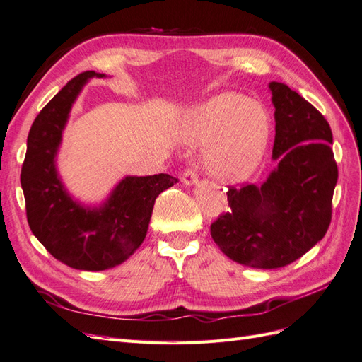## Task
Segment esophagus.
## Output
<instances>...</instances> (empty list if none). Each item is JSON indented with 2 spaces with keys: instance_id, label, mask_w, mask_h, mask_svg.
Masks as SVG:
<instances>
[{
  "instance_id": "1",
  "label": "esophagus",
  "mask_w": 362,
  "mask_h": 362,
  "mask_svg": "<svg viewBox=\"0 0 362 362\" xmlns=\"http://www.w3.org/2000/svg\"><path fill=\"white\" fill-rule=\"evenodd\" d=\"M199 180V174L196 168H187L182 174V182L183 185H187V187H191V185L197 183Z\"/></svg>"
}]
</instances>
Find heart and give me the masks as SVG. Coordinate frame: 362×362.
Segmentation results:
<instances>
[{
    "instance_id": "heart-1",
    "label": "heart",
    "mask_w": 362,
    "mask_h": 362,
    "mask_svg": "<svg viewBox=\"0 0 362 362\" xmlns=\"http://www.w3.org/2000/svg\"><path fill=\"white\" fill-rule=\"evenodd\" d=\"M271 124L266 110L251 98L226 91L199 107L192 136L211 144L206 163L221 179L247 177L260 165L269 141Z\"/></svg>"
}]
</instances>
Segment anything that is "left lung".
I'll return each instance as SVG.
<instances>
[{"instance_id": "8db88e82", "label": "left lung", "mask_w": 362, "mask_h": 362, "mask_svg": "<svg viewBox=\"0 0 362 362\" xmlns=\"http://www.w3.org/2000/svg\"><path fill=\"white\" fill-rule=\"evenodd\" d=\"M269 88L276 168L260 187H230L228 211L211 225L221 252L257 269L291 264L326 235L338 180L327 120L286 84L274 81Z\"/></svg>"}]
</instances>
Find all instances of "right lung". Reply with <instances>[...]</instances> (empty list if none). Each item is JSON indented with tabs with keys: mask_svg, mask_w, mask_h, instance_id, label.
<instances>
[{
	"mask_svg": "<svg viewBox=\"0 0 362 362\" xmlns=\"http://www.w3.org/2000/svg\"><path fill=\"white\" fill-rule=\"evenodd\" d=\"M104 73L84 71L54 96L27 137L21 170L27 221L47 251L73 269L105 271L124 263L145 240L154 202L177 179L170 174L127 175L100 206L73 200L57 171V154L73 102L88 79Z\"/></svg>",
	"mask_w": 362,
	"mask_h": 362,
	"instance_id": "obj_1",
	"label": "right lung"
}]
</instances>
